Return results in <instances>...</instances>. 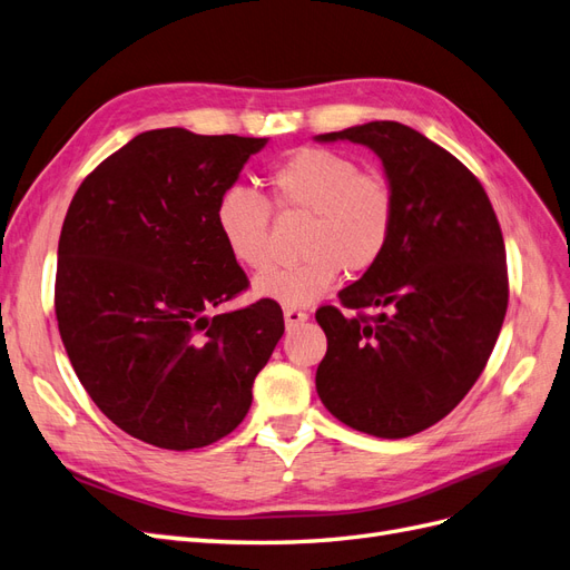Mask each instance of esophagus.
Returning <instances> with one entry per match:
<instances>
[{
	"mask_svg": "<svg viewBox=\"0 0 570 570\" xmlns=\"http://www.w3.org/2000/svg\"><path fill=\"white\" fill-rule=\"evenodd\" d=\"M284 320H286V327H298V324H303L307 320V313L303 311V307H286Z\"/></svg>",
	"mask_w": 570,
	"mask_h": 570,
	"instance_id": "34e87169",
	"label": "esophagus"
}]
</instances>
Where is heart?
<instances>
[{"instance_id": "1", "label": "heart", "mask_w": 570, "mask_h": 570, "mask_svg": "<svg viewBox=\"0 0 570 570\" xmlns=\"http://www.w3.org/2000/svg\"><path fill=\"white\" fill-rule=\"evenodd\" d=\"M267 200L246 188L226 190L215 209L226 250L246 269L269 265L272 209L307 215L296 265L274 267L255 282L259 296L307 305L327 294L341 269L375 267L396 224V193L386 176L365 171L348 155L303 148L267 171Z\"/></svg>"}]
</instances>
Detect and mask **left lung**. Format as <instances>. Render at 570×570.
I'll list each match as a JSON object with an SVG mask.
<instances>
[{
	"instance_id": "8db88e82",
	"label": "left lung",
	"mask_w": 570,
	"mask_h": 570,
	"mask_svg": "<svg viewBox=\"0 0 570 570\" xmlns=\"http://www.w3.org/2000/svg\"><path fill=\"white\" fill-rule=\"evenodd\" d=\"M367 145L396 193L375 267L315 313L327 334L317 394L344 425L382 439L432 428L473 389L509 307L501 226L478 176L399 121L317 136ZM377 306L380 316H367Z\"/></svg>"
}]
</instances>
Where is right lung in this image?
<instances>
[{"instance_id":"1","label":"right lung","mask_w":570,"mask_h":570,"mask_svg":"<svg viewBox=\"0 0 570 570\" xmlns=\"http://www.w3.org/2000/svg\"><path fill=\"white\" fill-rule=\"evenodd\" d=\"M265 142L155 128L69 205L55 279L63 348L97 409L145 444L188 451L234 432L284 334L272 298L207 317L250 286L215 209Z\"/></svg>"}]
</instances>
